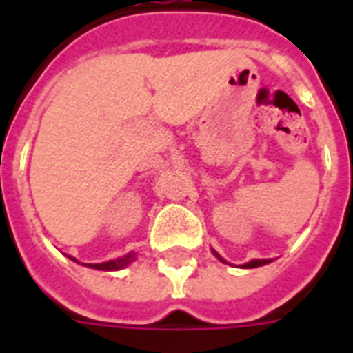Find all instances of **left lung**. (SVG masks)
Instances as JSON below:
<instances>
[{
  "instance_id": "1",
  "label": "left lung",
  "mask_w": 353,
  "mask_h": 353,
  "mask_svg": "<svg viewBox=\"0 0 353 353\" xmlns=\"http://www.w3.org/2000/svg\"><path fill=\"white\" fill-rule=\"evenodd\" d=\"M212 252H214V256L218 258V260H221V262L223 263H227L225 260H223V258L220 256V254H218V252L214 251V249H212ZM273 262V260H269V258H262V260H260V258H258V260H251V262H247V263H243V265H241V268L243 269H252V268H260V265H265V263H271Z\"/></svg>"
}]
</instances>
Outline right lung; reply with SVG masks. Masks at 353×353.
I'll list each match as a JSON object with an SVG mask.
<instances>
[{"instance_id": "right-lung-1", "label": "right lung", "mask_w": 353, "mask_h": 353, "mask_svg": "<svg viewBox=\"0 0 353 353\" xmlns=\"http://www.w3.org/2000/svg\"><path fill=\"white\" fill-rule=\"evenodd\" d=\"M135 256H137V252L132 251V252H128V254H124V256L115 258V260H108V262H102V263H82V265L91 269H99V271H119V269L128 268V265L135 260ZM69 260L80 263L79 260L73 256H69Z\"/></svg>"}]
</instances>
